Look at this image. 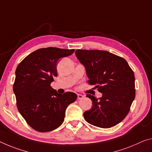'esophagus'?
I'll use <instances>...</instances> for the list:
<instances>
[{
    "instance_id": "1",
    "label": "esophagus",
    "mask_w": 152,
    "mask_h": 152,
    "mask_svg": "<svg viewBox=\"0 0 152 152\" xmlns=\"http://www.w3.org/2000/svg\"><path fill=\"white\" fill-rule=\"evenodd\" d=\"M77 97H78V99H82L84 97V96L83 95H80V94H78Z\"/></svg>"
}]
</instances>
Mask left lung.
Wrapping results in <instances>:
<instances>
[{"label":"left lung","mask_w":152,"mask_h":152,"mask_svg":"<svg viewBox=\"0 0 152 152\" xmlns=\"http://www.w3.org/2000/svg\"><path fill=\"white\" fill-rule=\"evenodd\" d=\"M75 54L85 67L88 83L102 93L99 99L86 95L93 106L84 113L85 120L100 128L115 126L128 114L135 97L133 71L124 58L106 50L78 49Z\"/></svg>","instance_id":"1"}]
</instances>
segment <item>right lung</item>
<instances>
[{
  "label": "right lung",
  "mask_w": 152,
  "mask_h": 152,
  "mask_svg": "<svg viewBox=\"0 0 152 152\" xmlns=\"http://www.w3.org/2000/svg\"><path fill=\"white\" fill-rule=\"evenodd\" d=\"M74 52V49L42 48L28 55L17 67L13 86L17 107L36 131L44 132L58 128L67 107L76 100V93L59 94L50 86L57 76V61Z\"/></svg>",
  "instance_id": "add662e5"
}]
</instances>
